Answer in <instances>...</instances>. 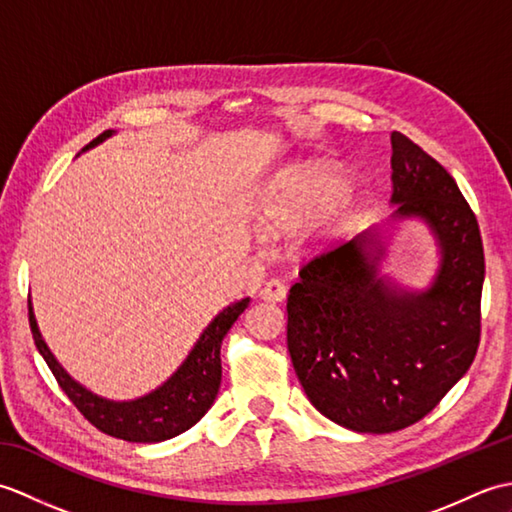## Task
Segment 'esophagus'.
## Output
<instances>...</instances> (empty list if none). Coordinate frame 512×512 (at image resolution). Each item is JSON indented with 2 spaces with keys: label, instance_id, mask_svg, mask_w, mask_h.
<instances>
[{
  "label": "esophagus",
  "instance_id": "obj_1",
  "mask_svg": "<svg viewBox=\"0 0 512 512\" xmlns=\"http://www.w3.org/2000/svg\"><path fill=\"white\" fill-rule=\"evenodd\" d=\"M286 297H288V290L277 279L268 281V284L262 290H259V299L270 301V303H281V301H286Z\"/></svg>",
  "mask_w": 512,
  "mask_h": 512
}]
</instances>
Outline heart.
<instances>
[{
    "label": "heart",
    "instance_id": "1",
    "mask_svg": "<svg viewBox=\"0 0 512 512\" xmlns=\"http://www.w3.org/2000/svg\"><path fill=\"white\" fill-rule=\"evenodd\" d=\"M345 180L321 160L297 162L270 182L257 209L259 228L284 237L306 227L310 242H328L347 217Z\"/></svg>",
    "mask_w": 512,
    "mask_h": 512
}]
</instances>
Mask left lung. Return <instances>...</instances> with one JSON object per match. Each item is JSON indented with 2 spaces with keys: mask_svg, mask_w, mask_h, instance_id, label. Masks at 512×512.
Listing matches in <instances>:
<instances>
[{
  "mask_svg": "<svg viewBox=\"0 0 512 512\" xmlns=\"http://www.w3.org/2000/svg\"><path fill=\"white\" fill-rule=\"evenodd\" d=\"M389 222L420 220L438 244L431 284L380 275L383 231L314 257L288 295V352L325 418L358 433L409 427L471 367L480 345L484 248L458 184L405 134L391 132Z\"/></svg>",
  "mask_w": 512,
  "mask_h": 512,
  "instance_id": "obj_1",
  "label": "left lung"
}]
</instances>
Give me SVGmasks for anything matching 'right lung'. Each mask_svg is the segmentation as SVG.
I'll return each mask as SVG.
<instances>
[{"instance_id":"add662e5","label":"right lung","mask_w":512,"mask_h":512,"mask_svg":"<svg viewBox=\"0 0 512 512\" xmlns=\"http://www.w3.org/2000/svg\"><path fill=\"white\" fill-rule=\"evenodd\" d=\"M114 134V129H107V132H103L99 138H94L83 151L101 145L103 140ZM248 303L250 297L226 306L209 325H206L200 339L195 341L189 356L184 358L176 372H173L160 387L134 400H110L96 396L94 391L83 387L79 380H74L65 372L61 363L50 352L48 343L43 341L30 299L28 319L32 339H35L39 354L43 356V361L48 363L50 372L57 378V383L65 391V396L74 402V407L79 409L96 429L107 433V436L121 438L127 442L151 444L180 436V433L191 429L193 424L211 409L217 396V389H220L222 383V341L226 332L233 328L239 314L248 308Z\"/></svg>"}]
</instances>
